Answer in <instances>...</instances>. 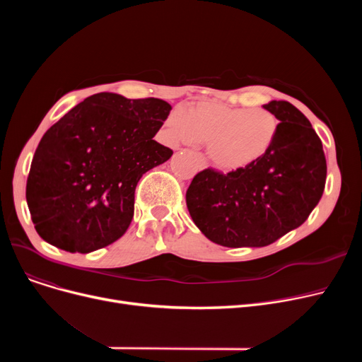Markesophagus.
I'll use <instances>...</instances> for the list:
<instances>
[{
  "instance_id": "obj_1",
  "label": "esophagus",
  "mask_w": 362,
  "mask_h": 362,
  "mask_svg": "<svg viewBox=\"0 0 362 362\" xmlns=\"http://www.w3.org/2000/svg\"><path fill=\"white\" fill-rule=\"evenodd\" d=\"M194 158H195V161H197V164H198L199 170H204V168L206 167V161H205L204 156H202V154H199V152H195V154H194Z\"/></svg>"
}]
</instances>
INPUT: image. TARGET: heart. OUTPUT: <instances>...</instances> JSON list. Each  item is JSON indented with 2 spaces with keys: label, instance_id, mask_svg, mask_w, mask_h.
<instances>
[{
  "label": "heart",
  "instance_id": "1",
  "mask_svg": "<svg viewBox=\"0 0 362 362\" xmlns=\"http://www.w3.org/2000/svg\"><path fill=\"white\" fill-rule=\"evenodd\" d=\"M167 142H206L208 157L226 171L251 167L272 151L280 120L265 108H240L214 101L189 104L173 110L165 119Z\"/></svg>",
  "mask_w": 362,
  "mask_h": 362
}]
</instances>
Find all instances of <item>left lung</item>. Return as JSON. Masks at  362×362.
<instances>
[{
  "mask_svg": "<svg viewBox=\"0 0 362 362\" xmlns=\"http://www.w3.org/2000/svg\"><path fill=\"white\" fill-rule=\"evenodd\" d=\"M280 120L267 156L243 170L208 167L186 192L198 229L227 248L267 246L305 221L325 192L327 164L310 120L288 101L264 105Z\"/></svg>",
  "mask_w": 362,
  "mask_h": 362,
  "instance_id": "8db88e82",
  "label": "left lung"
}]
</instances>
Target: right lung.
<instances>
[{
    "label": "right lung",
    "instance_id": "right-lung-1",
    "mask_svg": "<svg viewBox=\"0 0 362 362\" xmlns=\"http://www.w3.org/2000/svg\"><path fill=\"white\" fill-rule=\"evenodd\" d=\"M171 105L100 92L52 124L30 164L26 201L35 229L67 252L120 239L135 213V189L173 151L152 138Z\"/></svg>",
    "mask_w": 362,
    "mask_h": 362
}]
</instances>
